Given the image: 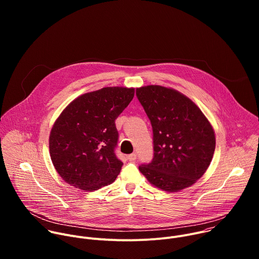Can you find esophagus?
Wrapping results in <instances>:
<instances>
[{
    "label": "esophagus",
    "instance_id": "obj_1",
    "mask_svg": "<svg viewBox=\"0 0 259 259\" xmlns=\"http://www.w3.org/2000/svg\"><path fill=\"white\" fill-rule=\"evenodd\" d=\"M136 158H137V154H135V153H133V154H131V155L128 156V160L131 161V162H132V161H135Z\"/></svg>",
    "mask_w": 259,
    "mask_h": 259
}]
</instances>
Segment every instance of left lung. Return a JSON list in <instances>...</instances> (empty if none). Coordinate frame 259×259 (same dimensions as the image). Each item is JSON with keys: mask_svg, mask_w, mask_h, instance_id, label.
Instances as JSON below:
<instances>
[{"mask_svg": "<svg viewBox=\"0 0 259 259\" xmlns=\"http://www.w3.org/2000/svg\"><path fill=\"white\" fill-rule=\"evenodd\" d=\"M136 96L153 127L154 157L139 171L166 192L189 188L209 167L215 134L201 109L180 92L151 85L136 89Z\"/></svg>", "mask_w": 259, "mask_h": 259, "instance_id": "8db88e82", "label": "left lung"}]
</instances>
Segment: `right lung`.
I'll return each instance as SVG.
<instances>
[{
	"instance_id": "right-lung-1",
	"label": "right lung",
	"mask_w": 259,
	"mask_h": 259,
	"mask_svg": "<svg viewBox=\"0 0 259 259\" xmlns=\"http://www.w3.org/2000/svg\"><path fill=\"white\" fill-rule=\"evenodd\" d=\"M133 97V88L106 87L79 96L64 108L52 127L49 150L66 183L91 192L115 181L123 166L115 153V121Z\"/></svg>"
}]
</instances>
